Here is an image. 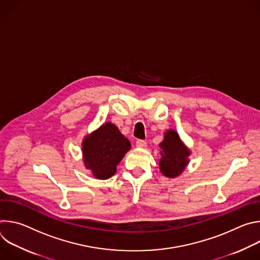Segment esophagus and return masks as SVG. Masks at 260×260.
<instances>
[{
    "label": "esophagus",
    "instance_id": "1",
    "mask_svg": "<svg viewBox=\"0 0 260 260\" xmlns=\"http://www.w3.org/2000/svg\"><path fill=\"white\" fill-rule=\"evenodd\" d=\"M136 145H137V147L144 148V147H146V146H147V143H146V141H145V140H137Z\"/></svg>",
    "mask_w": 260,
    "mask_h": 260
}]
</instances>
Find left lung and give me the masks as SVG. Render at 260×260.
<instances>
[{"mask_svg": "<svg viewBox=\"0 0 260 260\" xmlns=\"http://www.w3.org/2000/svg\"><path fill=\"white\" fill-rule=\"evenodd\" d=\"M160 155L159 168L161 173L170 178L179 176L188 164L187 157L190 151L185 148L175 131H168L165 140L159 144Z\"/></svg>", "mask_w": 260, "mask_h": 260, "instance_id": "obj_1", "label": "left lung"}]
</instances>
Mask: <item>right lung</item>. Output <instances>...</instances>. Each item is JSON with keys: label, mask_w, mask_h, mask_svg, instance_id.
<instances>
[{"label": "right lung", "mask_w": 260, "mask_h": 260, "mask_svg": "<svg viewBox=\"0 0 260 260\" xmlns=\"http://www.w3.org/2000/svg\"><path fill=\"white\" fill-rule=\"evenodd\" d=\"M131 143L112 123L107 122L86 137L82 144L84 164L98 179H108L129 150Z\"/></svg>", "instance_id": "obj_1"}]
</instances>
